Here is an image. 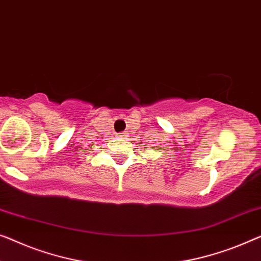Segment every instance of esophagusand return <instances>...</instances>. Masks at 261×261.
<instances>
[{
	"label": "esophagus",
	"instance_id": "obj_1",
	"mask_svg": "<svg viewBox=\"0 0 261 261\" xmlns=\"http://www.w3.org/2000/svg\"><path fill=\"white\" fill-rule=\"evenodd\" d=\"M118 138H120V139H126V138H127V133H119V134H118Z\"/></svg>",
	"mask_w": 261,
	"mask_h": 261
}]
</instances>
